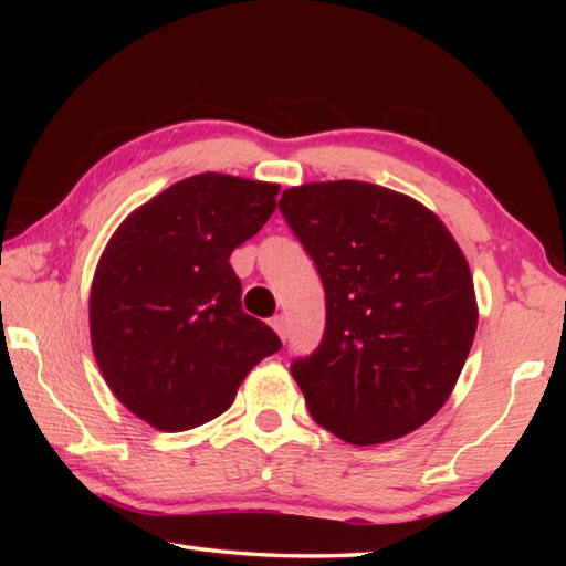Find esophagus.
<instances>
[{"instance_id": "obj_1", "label": "esophagus", "mask_w": 566, "mask_h": 566, "mask_svg": "<svg viewBox=\"0 0 566 566\" xmlns=\"http://www.w3.org/2000/svg\"><path fill=\"white\" fill-rule=\"evenodd\" d=\"M270 324H272V329L280 334V339L286 337V319H284V314H276V317Z\"/></svg>"}]
</instances>
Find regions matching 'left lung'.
I'll use <instances>...</instances> for the list:
<instances>
[{
    "label": "left lung",
    "instance_id": "8db88e82",
    "mask_svg": "<svg viewBox=\"0 0 566 566\" xmlns=\"http://www.w3.org/2000/svg\"><path fill=\"white\" fill-rule=\"evenodd\" d=\"M280 209L327 294L319 349L292 364L314 421L357 447L427 424L462 375L479 319L452 232L417 199L357 179L292 187Z\"/></svg>",
    "mask_w": 566,
    "mask_h": 566
}]
</instances>
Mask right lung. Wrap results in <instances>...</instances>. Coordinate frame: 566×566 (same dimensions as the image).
<instances>
[{
	"label": "right lung",
	"instance_id": "obj_1",
	"mask_svg": "<svg viewBox=\"0 0 566 566\" xmlns=\"http://www.w3.org/2000/svg\"><path fill=\"white\" fill-rule=\"evenodd\" d=\"M280 185L205 171L134 209L90 292L92 352L112 395L159 432L224 415L244 377L282 347L242 312L229 254L276 209Z\"/></svg>",
	"mask_w": 566,
	"mask_h": 566
}]
</instances>
